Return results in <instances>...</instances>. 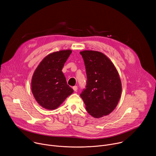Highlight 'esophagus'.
Masks as SVG:
<instances>
[{"label": "esophagus", "mask_w": 156, "mask_h": 156, "mask_svg": "<svg viewBox=\"0 0 156 156\" xmlns=\"http://www.w3.org/2000/svg\"><path fill=\"white\" fill-rule=\"evenodd\" d=\"M73 90H74V91H77V90H78V87H77V86H73Z\"/></svg>", "instance_id": "obj_1"}]
</instances>
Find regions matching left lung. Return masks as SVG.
<instances>
[{
  "label": "left lung",
  "instance_id": "1",
  "mask_svg": "<svg viewBox=\"0 0 156 156\" xmlns=\"http://www.w3.org/2000/svg\"><path fill=\"white\" fill-rule=\"evenodd\" d=\"M87 75L86 88L80 94L86 110L99 119L110 114L122 94V82L115 65L105 54L96 51L80 52Z\"/></svg>",
  "mask_w": 156,
  "mask_h": 156
}]
</instances>
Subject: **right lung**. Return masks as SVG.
<instances>
[{
    "label": "right lung",
    "instance_id": "obj_1",
    "mask_svg": "<svg viewBox=\"0 0 156 156\" xmlns=\"http://www.w3.org/2000/svg\"><path fill=\"white\" fill-rule=\"evenodd\" d=\"M70 49L54 52L44 57L37 66L31 79V91L43 108L54 110L73 93L62 72Z\"/></svg>",
    "mask_w": 156,
    "mask_h": 156
}]
</instances>
